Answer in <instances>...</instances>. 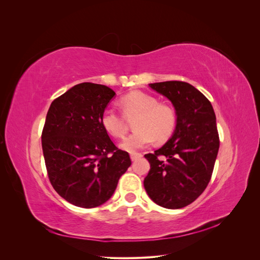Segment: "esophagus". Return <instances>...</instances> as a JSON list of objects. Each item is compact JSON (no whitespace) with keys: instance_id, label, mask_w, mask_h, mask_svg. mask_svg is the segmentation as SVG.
<instances>
[{"instance_id":"obj_1","label":"esophagus","mask_w":260,"mask_h":260,"mask_svg":"<svg viewBox=\"0 0 260 260\" xmlns=\"http://www.w3.org/2000/svg\"><path fill=\"white\" fill-rule=\"evenodd\" d=\"M141 157H142V154H141V153H131L130 154L131 160H137V159L141 158Z\"/></svg>"}]
</instances>
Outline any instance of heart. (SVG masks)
I'll list each match as a JSON object with an SVG mask.
<instances>
[{
	"label": "heart",
	"instance_id": "b5f03b06",
	"mask_svg": "<svg viewBox=\"0 0 260 260\" xmlns=\"http://www.w3.org/2000/svg\"><path fill=\"white\" fill-rule=\"evenodd\" d=\"M122 114L113 108H106L101 116V124L114 138L122 139L128 131L127 119H133L137 130L121 143L128 152L143 148L157 139L167 141L176 130L178 117L175 108L161 104L157 98L143 91H132L120 99Z\"/></svg>",
	"mask_w": 260,
	"mask_h": 260
}]
</instances>
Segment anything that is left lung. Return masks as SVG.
I'll use <instances>...</instances> for the list:
<instances>
[{
	"mask_svg": "<svg viewBox=\"0 0 260 260\" xmlns=\"http://www.w3.org/2000/svg\"><path fill=\"white\" fill-rule=\"evenodd\" d=\"M174 104L178 121L174 136L153 154L144 155L151 168L144 187L165 208L190 205L205 191L219 149L216 115L208 99L183 81L149 83Z\"/></svg>",
	"mask_w": 260,
	"mask_h": 260,
	"instance_id": "8db88e82",
	"label": "left lung"
}]
</instances>
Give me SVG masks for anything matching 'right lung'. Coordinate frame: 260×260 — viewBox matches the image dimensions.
Wrapping results in <instances>:
<instances>
[{
  "label": "right lung",
  "instance_id": "add662e5",
  "mask_svg": "<svg viewBox=\"0 0 260 260\" xmlns=\"http://www.w3.org/2000/svg\"><path fill=\"white\" fill-rule=\"evenodd\" d=\"M115 92L103 84L79 83L55 99L42 131L50 182L78 207H98L111 199L130 167L128 152L118 148L101 124Z\"/></svg>",
  "mask_w": 260,
  "mask_h": 260
}]
</instances>
